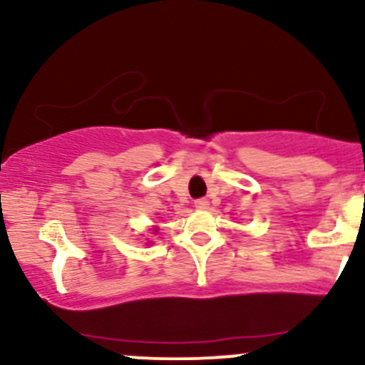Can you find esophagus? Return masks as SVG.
Masks as SVG:
<instances>
[{"instance_id": "1", "label": "esophagus", "mask_w": 365, "mask_h": 365, "mask_svg": "<svg viewBox=\"0 0 365 365\" xmlns=\"http://www.w3.org/2000/svg\"><path fill=\"white\" fill-rule=\"evenodd\" d=\"M208 205H210L208 200H205V197L194 201V208H196V210H206V208H208Z\"/></svg>"}]
</instances>
